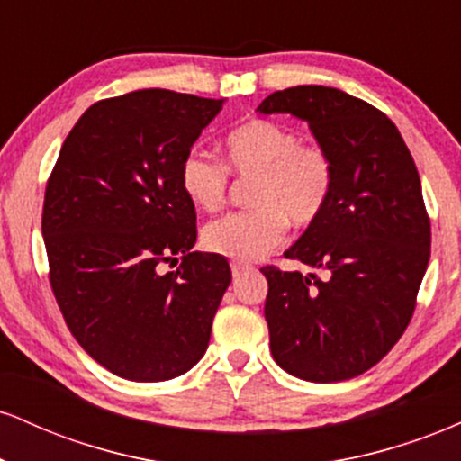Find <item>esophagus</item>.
I'll list each match as a JSON object with an SVG mask.
<instances>
[{"label":"esophagus","mask_w":461,"mask_h":461,"mask_svg":"<svg viewBox=\"0 0 461 461\" xmlns=\"http://www.w3.org/2000/svg\"><path fill=\"white\" fill-rule=\"evenodd\" d=\"M251 271V264L247 262H231V273H234V277H240L242 273Z\"/></svg>","instance_id":"1"}]
</instances>
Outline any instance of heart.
<instances>
[{
  "instance_id": "obj_1",
  "label": "heart",
  "mask_w": 461,
  "mask_h": 461,
  "mask_svg": "<svg viewBox=\"0 0 461 461\" xmlns=\"http://www.w3.org/2000/svg\"><path fill=\"white\" fill-rule=\"evenodd\" d=\"M223 164L240 177H256L249 194L253 210L221 216L205 225L203 245L236 262L258 260L284 245L288 221L297 227L321 219L333 193V162L321 147L267 119L240 123L223 139ZM201 151L179 167V186L194 208L214 212L223 205L227 173Z\"/></svg>"
}]
</instances>
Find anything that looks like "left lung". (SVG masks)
Masks as SVG:
<instances>
[{"label":"left lung","mask_w":461,"mask_h":461,"mask_svg":"<svg viewBox=\"0 0 461 461\" xmlns=\"http://www.w3.org/2000/svg\"><path fill=\"white\" fill-rule=\"evenodd\" d=\"M258 113L305 121L336 173L325 212L284 253L312 273L262 268L273 359L305 382H345L373 368L414 314L431 247L420 177L393 121L345 91L293 86Z\"/></svg>","instance_id":"8db88e82"}]
</instances>
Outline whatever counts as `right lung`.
Returning <instances> with one entry per match:
<instances>
[{
  "label": "right lung",
  "mask_w": 461,
  "mask_h": 461,
  "mask_svg": "<svg viewBox=\"0 0 461 461\" xmlns=\"http://www.w3.org/2000/svg\"><path fill=\"white\" fill-rule=\"evenodd\" d=\"M223 104L164 88L93 104L47 184L43 238L62 316L95 362L130 382L193 368L231 282L223 256L193 251L197 214L179 186L184 158Z\"/></svg>",
  "instance_id": "1"
}]
</instances>
